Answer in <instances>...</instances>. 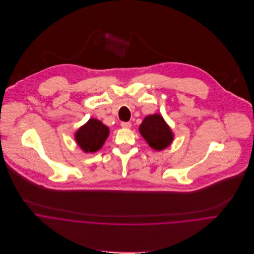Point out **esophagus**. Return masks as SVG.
Listing matches in <instances>:
<instances>
[{"instance_id":"34e87169","label":"esophagus","mask_w":254,"mask_h":254,"mask_svg":"<svg viewBox=\"0 0 254 254\" xmlns=\"http://www.w3.org/2000/svg\"><path fill=\"white\" fill-rule=\"evenodd\" d=\"M131 123L130 122H122L121 123V127L122 128H124V129H129V128H131Z\"/></svg>"}]
</instances>
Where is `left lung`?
<instances>
[{"label":"left lung","mask_w":254,"mask_h":254,"mask_svg":"<svg viewBox=\"0 0 254 254\" xmlns=\"http://www.w3.org/2000/svg\"><path fill=\"white\" fill-rule=\"evenodd\" d=\"M139 132L148 145L156 151L166 149L174 139L170 126L158 113L146 116L139 126Z\"/></svg>","instance_id":"left-lung-1"}]
</instances>
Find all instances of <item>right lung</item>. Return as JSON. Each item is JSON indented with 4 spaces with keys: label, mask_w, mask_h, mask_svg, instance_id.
I'll use <instances>...</instances> for the list:
<instances>
[{
    "label": "right lung",
    "mask_w": 254,
    "mask_h": 254,
    "mask_svg": "<svg viewBox=\"0 0 254 254\" xmlns=\"http://www.w3.org/2000/svg\"><path fill=\"white\" fill-rule=\"evenodd\" d=\"M110 133L109 128L98 119L90 118L75 132V141L85 153H94L102 148Z\"/></svg>",
    "instance_id": "add662e5"
}]
</instances>
